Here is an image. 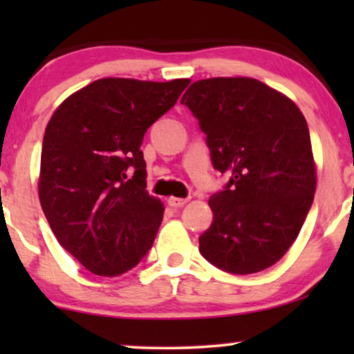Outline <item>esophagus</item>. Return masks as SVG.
<instances>
[{
  "label": "esophagus",
  "instance_id": "34e87169",
  "mask_svg": "<svg viewBox=\"0 0 354 354\" xmlns=\"http://www.w3.org/2000/svg\"><path fill=\"white\" fill-rule=\"evenodd\" d=\"M169 205H171L172 207H182L183 205H187L188 203V198H176V196H171L167 200Z\"/></svg>",
  "mask_w": 354,
  "mask_h": 354
}]
</instances>
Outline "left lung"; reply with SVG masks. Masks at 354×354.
Segmentation results:
<instances>
[{"mask_svg":"<svg viewBox=\"0 0 354 354\" xmlns=\"http://www.w3.org/2000/svg\"><path fill=\"white\" fill-rule=\"evenodd\" d=\"M198 119L212 167L229 174L212 193L200 253L217 269L254 274L297 240L316 192L311 138L298 106L245 77L198 80L180 100Z\"/></svg>","mask_w":354,"mask_h":354,"instance_id":"obj_1","label":"left lung"}]
</instances>
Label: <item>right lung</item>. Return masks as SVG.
Masks as SVG:
<instances>
[{
    "instance_id": "1",
    "label": "right lung",
    "mask_w": 354,
    "mask_h": 354,
    "mask_svg": "<svg viewBox=\"0 0 354 354\" xmlns=\"http://www.w3.org/2000/svg\"><path fill=\"white\" fill-rule=\"evenodd\" d=\"M187 85L101 79L71 95L48 122L40 203L59 245L90 272H127L153 246L164 207L147 192L140 147Z\"/></svg>"
}]
</instances>
